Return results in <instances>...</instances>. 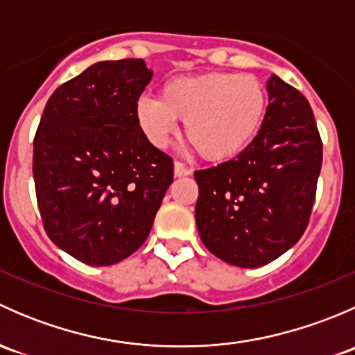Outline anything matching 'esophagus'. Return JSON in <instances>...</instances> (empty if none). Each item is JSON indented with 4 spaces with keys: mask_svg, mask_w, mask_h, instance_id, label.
<instances>
[{
    "mask_svg": "<svg viewBox=\"0 0 355 355\" xmlns=\"http://www.w3.org/2000/svg\"><path fill=\"white\" fill-rule=\"evenodd\" d=\"M173 170H175V177H187V175L192 173L191 168H187V166H185V164L178 163V161H175Z\"/></svg>",
    "mask_w": 355,
    "mask_h": 355,
    "instance_id": "34e87169",
    "label": "esophagus"
}]
</instances>
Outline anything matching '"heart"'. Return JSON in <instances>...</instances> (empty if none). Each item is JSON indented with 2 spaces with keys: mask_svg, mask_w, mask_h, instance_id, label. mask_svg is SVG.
<instances>
[{
  "mask_svg": "<svg viewBox=\"0 0 355 355\" xmlns=\"http://www.w3.org/2000/svg\"><path fill=\"white\" fill-rule=\"evenodd\" d=\"M266 105V91L254 75L216 71L171 78L161 87V98L139 99L135 118L156 148H166L178 132V120H184L185 137L200 156L223 161L252 142Z\"/></svg>",
  "mask_w": 355,
  "mask_h": 355,
  "instance_id": "heart-1",
  "label": "heart"
}]
</instances>
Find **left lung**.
<instances>
[{"mask_svg": "<svg viewBox=\"0 0 355 355\" xmlns=\"http://www.w3.org/2000/svg\"><path fill=\"white\" fill-rule=\"evenodd\" d=\"M268 108L242 153L194 173L196 223L206 249L239 268H259L302 237L313 211L323 144L313 110L277 75Z\"/></svg>", "mask_w": 355, "mask_h": 355, "instance_id": "1", "label": "left lung"}]
</instances>
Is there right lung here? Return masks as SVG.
Wrapping results in <instances>:
<instances>
[{
    "mask_svg": "<svg viewBox=\"0 0 355 355\" xmlns=\"http://www.w3.org/2000/svg\"><path fill=\"white\" fill-rule=\"evenodd\" d=\"M153 70L98 62L60 85L34 139V184L48 237L91 266L134 254L173 182L171 157L139 128L135 105Z\"/></svg>",
    "mask_w": 355,
    "mask_h": 355,
    "instance_id": "obj_1",
    "label": "right lung"
}]
</instances>
